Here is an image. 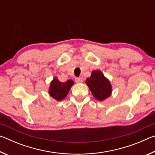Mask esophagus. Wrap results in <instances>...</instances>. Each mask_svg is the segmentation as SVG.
<instances>
[{"label":"esophagus","instance_id":"34e87169","mask_svg":"<svg viewBox=\"0 0 155 155\" xmlns=\"http://www.w3.org/2000/svg\"><path fill=\"white\" fill-rule=\"evenodd\" d=\"M75 81L78 83H83V78L81 77H77V78H75Z\"/></svg>","mask_w":155,"mask_h":155}]
</instances>
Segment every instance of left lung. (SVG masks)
I'll return each instance as SVG.
<instances>
[{
	"mask_svg": "<svg viewBox=\"0 0 155 155\" xmlns=\"http://www.w3.org/2000/svg\"><path fill=\"white\" fill-rule=\"evenodd\" d=\"M94 98L103 101L111 96L112 86L108 78L100 70H94L85 81Z\"/></svg>",
	"mask_w": 155,
	"mask_h": 155,
	"instance_id": "obj_1",
	"label": "left lung"
}]
</instances>
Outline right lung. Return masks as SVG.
Listing matches in <instances>:
<instances>
[{"instance_id": "add662e5", "label": "right lung", "mask_w": 155, "mask_h": 155, "mask_svg": "<svg viewBox=\"0 0 155 155\" xmlns=\"http://www.w3.org/2000/svg\"><path fill=\"white\" fill-rule=\"evenodd\" d=\"M74 84L72 80H68L66 82L62 83L57 78H54L50 84L49 95L56 101H61L67 96L70 88Z\"/></svg>"}]
</instances>
